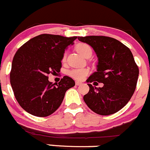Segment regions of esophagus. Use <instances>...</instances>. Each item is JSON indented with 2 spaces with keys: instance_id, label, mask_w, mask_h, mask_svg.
<instances>
[{
  "instance_id": "obj_1",
  "label": "esophagus",
  "mask_w": 150,
  "mask_h": 150,
  "mask_svg": "<svg viewBox=\"0 0 150 150\" xmlns=\"http://www.w3.org/2000/svg\"><path fill=\"white\" fill-rule=\"evenodd\" d=\"M75 83H76V85H82V82H78V81H76V82H75Z\"/></svg>"
}]
</instances>
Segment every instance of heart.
<instances>
[{
    "instance_id": "obj_1",
    "label": "heart",
    "mask_w": 150,
    "mask_h": 150,
    "mask_svg": "<svg viewBox=\"0 0 150 150\" xmlns=\"http://www.w3.org/2000/svg\"><path fill=\"white\" fill-rule=\"evenodd\" d=\"M76 50L82 56L86 57L88 54H92V49L91 46L88 44L80 43L76 46ZM66 59V54H64L63 57H62V61H65ZM89 73V71L86 68H75L68 71L69 76L73 77L74 79H77V80H82L85 78L87 74Z\"/></svg>"
}]
</instances>
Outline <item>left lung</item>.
<instances>
[{
    "label": "left lung",
    "instance_id": "1",
    "mask_svg": "<svg viewBox=\"0 0 150 150\" xmlns=\"http://www.w3.org/2000/svg\"><path fill=\"white\" fill-rule=\"evenodd\" d=\"M91 45L98 57L96 71L87 82H102V88L89 86L83 99L96 113L108 115L120 110L127 104L136 88L139 70L129 48L120 41L105 36L78 37Z\"/></svg>",
    "mask_w": 150,
    "mask_h": 150
}]
</instances>
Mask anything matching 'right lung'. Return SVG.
Masks as SVG:
<instances>
[{
  "label": "right lung",
  "mask_w": 150,
  "mask_h": 150,
  "mask_svg": "<svg viewBox=\"0 0 150 150\" xmlns=\"http://www.w3.org/2000/svg\"><path fill=\"white\" fill-rule=\"evenodd\" d=\"M76 38L43 34L31 38L17 51L10 83L18 102L28 113L50 115L60 106L67 90L75 85L73 79L65 76L55 86L48 75L60 71L65 51Z\"/></svg>",
  "instance_id": "obj_1"
}]
</instances>
